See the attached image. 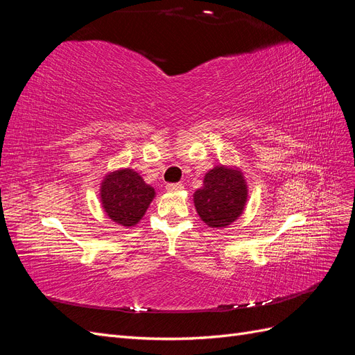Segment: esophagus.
I'll list each match as a JSON object with an SVG mask.
<instances>
[{"instance_id":"34e87169","label":"esophagus","mask_w":355,"mask_h":355,"mask_svg":"<svg viewBox=\"0 0 355 355\" xmlns=\"http://www.w3.org/2000/svg\"><path fill=\"white\" fill-rule=\"evenodd\" d=\"M166 189H167L168 192H178V191L184 189V187H182V184H168V185L166 187Z\"/></svg>"}]
</instances>
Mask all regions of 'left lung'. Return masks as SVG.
I'll list each match as a JSON object with an SVG mask.
<instances>
[{"instance_id":"1","label":"left lung","mask_w":355,"mask_h":355,"mask_svg":"<svg viewBox=\"0 0 355 355\" xmlns=\"http://www.w3.org/2000/svg\"><path fill=\"white\" fill-rule=\"evenodd\" d=\"M247 197V182L239 167L214 166L194 192V206L204 223L220 230L241 216Z\"/></svg>"}]
</instances>
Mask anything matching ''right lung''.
<instances>
[{
    "mask_svg": "<svg viewBox=\"0 0 355 355\" xmlns=\"http://www.w3.org/2000/svg\"><path fill=\"white\" fill-rule=\"evenodd\" d=\"M102 209L112 222L132 228L146 213L155 191L133 168L114 170L101 184Z\"/></svg>",
    "mask_w": 355,
    "mask_h": 355,
    "instance_id": "add662e5",
    "label": "right lung"
}]
</instances>
